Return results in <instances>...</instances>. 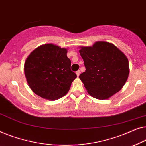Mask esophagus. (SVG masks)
<instances>
[{
    "mask_svg": "<svg viewBox=\"0 0 146 146\" xmlns=\"http://www.w3.org/2000/svg\"><path fill=\"white\" fill-rule=\"evenodd\" d=\"M80 73H81V72H80V71H79V70H78L77 71H76V75H77V77H79V75H80Z\"/></svg>",
    "mask_w": 146,
    "mask_h": 146,
    "instance_id": "34e87169",
    "label": "esophagus"
}]
</instances>
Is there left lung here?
Here are the masks:
<instances>
[{"instance_id": "obj_1", "label": "left lung", "mask_w": 146, "mask_h": 146, "mask_svg": "<svg viewBox=\"0 0 146 146\" xmlns=\"http://www.w3.org/2000/svg\"><path fill=\"white\" fill-rule=\"evenodd\" d=\"M86 70L79 75L88 93L100 100L118 93L128 79L129 62L124 53L111 43L96 42L81 47Z\"/></svg>"}]
</instances>
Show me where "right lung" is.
<instances>
[{
	"label": "right lung",
	"instance_id": "1",
	"mask_svg": "<svg viewBox=\"0 0 146 146\" xmlns=\"http://www.w3.org/2000/svg\"><path fill=\"white\" fill-rule=\"evenodd\" d=\"M67 50L56 45H42L24 63V74L30 89L48 100H57L68 93L77 75L71 70Z\"/></svg>",
	"mask_w": 146,
	"mask_h": 146
}]
</instances>
